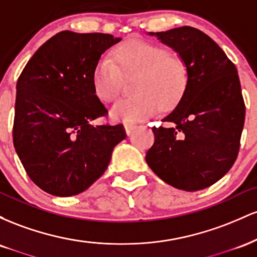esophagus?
Listing matches in <instances>:
<instances>
[{
	"label": "esophagus",
	"mask_w": 257,
	"mask_h": 257,
	"mask_svg": "<svg viewBox=\"0 0 257 257\" xmlns=\"http://www.w3.org/2000/svg\"><path fill=\"white\" fill-rule=\"evenodd\" d=\"M138 125L135 124H131V123H126V124H124V129H125V133L128 135H132L133 133H134L135 131H137Z\"/></svg>",
	"instance_id": "34e87169"
}]
</instances>
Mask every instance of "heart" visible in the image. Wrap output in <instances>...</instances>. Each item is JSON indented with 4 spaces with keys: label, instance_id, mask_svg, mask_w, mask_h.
Listing matches in <instances>:
<instances>
[{
    "label": "heart",
    "instance_id": "b5f03b06",
    "mask_svg": "<svg viewBox=\"0 0 257 257\" xmlns=\"http://www.w3.org/2000/svg\"><path fill=\"white\" fill-rule=\"evenodd\" d=\"M114 64L102 58L94 69L91 84L95 96L113 101L122 88V77L137 75L133 98L120 99L110 110L112 119L137 123L157 114L161 106L170 110L179 104L188 85L184 61L166 48L143 40H131L113 53Z\"/></svg>",
    "mask_w": 257,
    "mask_h": 257
}]
</instances>
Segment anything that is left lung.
I'll return each mask as SVG.
<instances>
[{"mask_svg": "<svg viewBox=\"0 0 257 257\" xmlns=\"http://www.w3.org/2000/svg\"><path fill=\"white\" fill-rule=\"evenodd\" d=\"M172 48L186 64L188 85L176 107L164 117L172 126H153L149 167L179 190L209 187L231 169L245 119V105L234 64L198 29L182 26L147 32Z\"/></svg>", "mask_w": 257, "mask_h": 257, "instance_id": "left-lung-1", "label": "left lung"}]
</instances>
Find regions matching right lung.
<instances>
[{"instance_id":"1","label":"right lung","mask_w":257,"mask_h":257,"mask_svg":"<svg viewBox=\"0 0 257 257\" xmlns=\"http://www.w3.org/2000/svg\"><path fill=\"white\" fill-rule=\"evenodd\" d=\"M120 40L61 31L37 49L18 79L14 147L28 175L47 193L83 192L126 137L122 124H91L107 112L94 94V69Z\"/></svg>"}]
</instances>
